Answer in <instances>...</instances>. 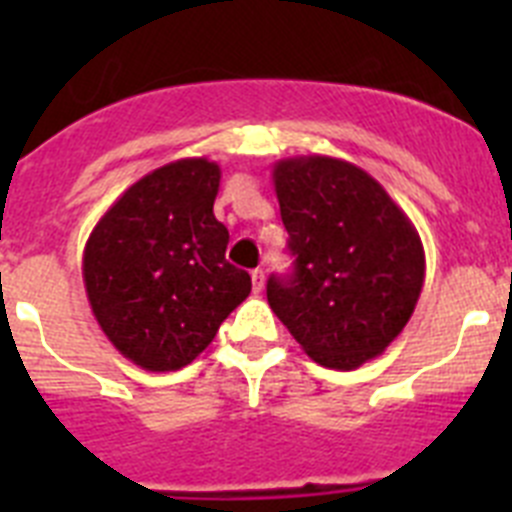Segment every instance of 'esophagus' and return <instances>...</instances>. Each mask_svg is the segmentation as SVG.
Instances as JSON below:
<instances>
[{
  "mask_svg": "<svg viewBox=\"0 0 512 512\" xmlns=\"http://www.w3.org/2000/svg\"><path fill=\"white\" fill-rule=\"evenodd\" d=\"M251 282H253V292H261V289H264V282H266L264 269H253L251 271Z\"/></svg>",
  "mask_w": 512,
  "mask_h": 512,
  "instance_id": "esophagus-1",
  "label": "esophagus"
}]
</instances>
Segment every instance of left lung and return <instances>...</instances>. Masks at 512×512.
Returning a JSON list of instances; mask_svg holds the SVG:
<instances>
[{
	"instance_id": "obj_1",
	"label": "left lung",
	"mask_w": 512,
	"mask_h": 512,
	"mask_svg": "<svg viewBox=\"0 0 512 512\" xmlns=\"http://www.w3.org/2000/svg\"><path fill=\"white\" fill-rule=\"evenodd\" d=\"M271 179L295 256L292 277H269L271 310L320 366L377 359L418 305V230L374 176L341 158H282Z\"/></svg>"
}]
</instances>
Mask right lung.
<instances>
[{"mask_svg": "<svg viewBox=\"0 0 512 512\" xmlns=\"http://www.w3.org/2000/svg\"><path fill=\"white\" fill-rule=\"evenodd\" d=\"M217 189L215 161H171L125 189L84 246L81 274L99 328L148 372L192 364L251 292L248 271L225 261Z\"/></svg>", "mask_w": 512, "mask_h": 512, "instance_id": "right-lung-1", "label": "right lung"}]
</instances>
